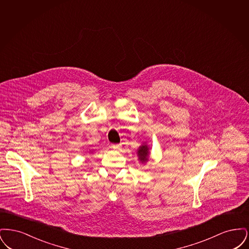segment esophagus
Wrapping results in <instances>:
<instances>
[{
  "mask_svg": "<svg viewBox=\"0 0 249 249\" xmlns=\"http://www.w3.org/2000/svg\"><path fill=\"white\" fill-rule=\"evenodd\" d=\"M111 147H112L114 150H119L121 146H120L119 144H118V143H114V144H112V145H111Z\"/></svg>",
  "mask_w": 249,
  "mask_h": 249,
  "instance_id": "1",
  "label": "esophagus"
}]
</instances>
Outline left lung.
<instances>
[{
	"label": "left lung",
	"instance_id": "left-lung-1",
	"mask_svg": "<svg viewBox=\"0 0 249 249\" xmlns=\"http://www.w3.org/2000/svg\"><path fill=\"white\" fill-rule=\"evenodd\" d=\"M148 155H149V151H148V147L147 145H142L140 146L139 150H138V156H139V160L142 162H145L148 160Z\"/></svg>",
	"mask_w": 249,
	"mask_h": 249
}]
</instances>
